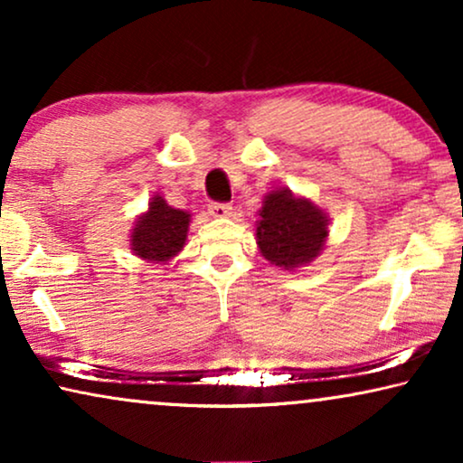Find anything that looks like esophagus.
<instances>
[{"mask_svg": "<svg viewBox=\"0 0 463 463\" xmlns=\"http://www.w3.org/2000/svg\"><path fill=\"white\" fill-rule=\"evenodd\" d=\"M208 213H211L214 219H225V217H232V206L230 204H211L208 206Z\"/></svg>", "mask_w": 463, "mask_h": 463, "instance_id": "1", "label": "esophagus"}]
</instances>
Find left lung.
I'll use <instances>...</instances> for the list:
<instances>
[{
	"label": "left lung",
	"instance_id": "obj_1",
	"mask_svg": "<svg viewBox=\"0 0 463 463\" xmlns=\"http://www.w3.org/2000/svg\"><path fill=\"white\" fill-rule=\"evenodd\" d=\"M257 217L259 252L276 268L288 271L306 268L325 250L331 219L318 204L288 187L265 194Z\"/></svg>",
	"mask_w": 463,
	"mask_h": 463
}]
</instances>
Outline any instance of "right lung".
Returning <instances> with one entry per match:
<instances>
[{"label":"right lung","mask_w":463,"mask_h":463,"mask_svg":"<svg viewBox=\"0 0 463 463\" xmlns=\"http://www.w3.org/2000/svg\"><path fill=\"white\" fill-rule=\"evenodd\" d=\"M192 213L173 208L160 194H154L147 211L141 213L130 232L132 255L147 263L166 265L187 242Z\"/></svg>","instance_id":"1"}]
</instances>
